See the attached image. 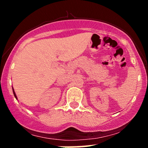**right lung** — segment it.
I'll list each match as a JSON object with an SVG mask.
<instances>
[{
    "label": "right lung",
    "mask_w": 148,
    "mask_h": 148,
    "mask_svg": "<svg viewBox=\"0 0 148 148\" xmlns=\"http://www.w3.org/2000/svg\"><path fill=\"white\" fill-rule=\"evenodd\" d=\"M12 90H13V93H14V97H15V98H16V99H17V97H16V93H15V92H14V88H12Z\"/></svg>",
    "instance_id": "obj_1"
}]
</instances>
